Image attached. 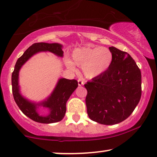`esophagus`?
I'll return each instance as SVG.
<instances>
[{
    "label": "esophagus",
    "mask_w": 157,
    "mask_h": 157,
    "mask_svg": "<svg viewBox=\"0 0 157 157\" xmlns=\"http://www.w3.org/2000/svg\"><path fill=\"white\" fill-rule=\"evenodd\" d=\"M78 85L79 86H82V85H84V81H83V79H81V78H79V79H78Z\"/></svg>",
    "instance_id": "34e87169"
}]
</instances>
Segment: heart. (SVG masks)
I'll return each mask as SVG.
<instances>
[{"mask_svg": "<svg viewBox=\"0 0 157 157\" xmlns=\"http://www.w3.org/2000/svg\"><path fill=\"white\" fill-rule=\"evenodd\" d=\"M72 58L74 63L67 59V67L72 71H76L75 64L82 67L84 75L92 79L100 76L109 68L113 62V53L104 47H82L75 49Z\"/></svg>", "mask_w": 157, "mask_h": 157, "instance_id": "heart-1", "label": "heart"}]
</instances>
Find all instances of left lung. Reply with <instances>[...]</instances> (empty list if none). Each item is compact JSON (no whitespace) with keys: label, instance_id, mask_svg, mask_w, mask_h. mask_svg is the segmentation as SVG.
Listing matches in <instances>:
<instances>
[{"label":"left lung","instance_id":"left-lung-1","mask_svg":"<svg viewBox=\"0 0 157 157\" xmlns=\"http://www.w3.org/2000/svg\"><path fill=\"white\" fill-rule=\"evenodd\" d=\"M113 62L107 71L87 82L86 106L91 120L103 125L125 121L138 104L142 94L140 70L127 52L109 47Z\"/></svg>","mask_w":157,"mask_h":157}]
</instances>
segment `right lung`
Returning a JSON list of instances; mask_svg holds the SVG:
<instances>
[{
  "label": "right lung",
  "instance_id": "obj_1",
  "mask_svg": "<svg viewBox=\"0 0 157 157\" xmlns=\"http://www.w3.org/2000/svg\"><path fill=\"white\" fill-rule=\"evenodd\" d=\"M63 46L58 43H35L28 48L23 55L19 58L12 73V90L14 99L20 109L25 116L36 122L41 123H53L60 121L66 112V103L76 88L78 83L75 79L60 78L58 79L54 90L43 101L36 103L28 100L21 94L19 86V72L22 65L30 58L41 51L51 52L63 57ZM40 106L48 108L49 113L47 116L39 115L38 110Z\"/></svg>",
  "mask_w": 157,
  "mask_h": 157
}]
</instances>
